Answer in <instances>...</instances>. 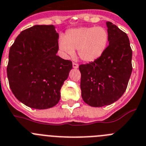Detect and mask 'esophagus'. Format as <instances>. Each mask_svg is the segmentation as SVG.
<instances>
[{"instance_id":"obj_1","label":"esophagus","mask_w":146,"mask_h":146,"mask_svg":"<svg viewBox=\"0 0 146 146\" xmlns=\"http://www.w3.org/2000/svg\"><path fill=\"white\" fill-rule=\"evenodd\" d=\"M73 68H78V63H76V62H73Z\"/></svg>"}]
</instances>
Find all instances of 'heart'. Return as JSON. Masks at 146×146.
Returning a JSON list of instances; mask_svg holds the SVG:
<instances>
[{"instance_id": "heart-1", "label": "heart", "mask_w": 146, "mask_h": 146, "mask_svg": "<svg viewBox=\"0 0 146 146\" xmlns=\"http://www.w3.org/2000/svg\"><path fill=\"white\" fill-rule=\"evenodd\" d=\"M108 39V32L105 27H81L69 30L65 38H60L59 45L65 54L73 56L74 50H78L83 61L92 62L104 53Z\"/></svg>"}]
</instances>
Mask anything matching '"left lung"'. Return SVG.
<instances>
[{"instance_id": "obj_1", "label": "left lung", "mask_w": 146, "mask_h": 146, "mask_svg": "<svg viewBox=\"0 0 146 146\" xmlns=\"http://www.w3.org/2000/svg\"><path fill=\"white\" fill-rule=\"evenodd\" d=\"M109 45L94 62L79 65L83 100L92 107L117 101L127 89L132 70V51L127 34L106 22Z\"/></svg>"}]
</instances>
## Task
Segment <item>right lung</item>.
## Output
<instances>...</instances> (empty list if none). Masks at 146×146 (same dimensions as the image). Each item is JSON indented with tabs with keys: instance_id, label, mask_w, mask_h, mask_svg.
Returning a JSON list of instances; mask_svg holds the SVG:
<instances>
[{
	"instance_id": "obj_1",
	"label": "right lung",
	"mask_w": 146,
	"mask_h": 146,
	"mask_svg": "<svg viewBox=\"0 0 146 146\" xmlns=\"http://www.w3.org/2000/svg\"><path fill=\"white\" fill-rule=\"evenodd\" d=\"M59 34L52 25H34L22 31L10 48L7 76L18 100L35 109L54 107L73 68L57 55Z\"/></svg>"
}]
</instances>
